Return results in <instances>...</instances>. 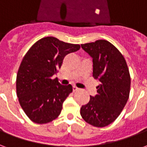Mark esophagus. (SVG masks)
Segmentation results:
<instances>
[{
  "label": "esophagus",
  "instance_id": "34e87169",
  "mask_svg": "<svg viewBox=\"0 0 147 147\" xmlns=\"http://www.w3.org/2000/svg\"><path fill=\"white\" fill-rule=\"evenodd\" d=\"M72 89H73V91L74 92H75V91H77V90H79V88H78V87H76V86H73V88H72Z\"/></svg>",
  "mask_w": 147,
  "mask_h": 147
}]
</instances>
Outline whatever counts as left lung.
<instances>
[{
  "label": "left lung",
  "mask_w": 147,
  "mask_h": 147,
  "mask_svg": "<svg viewBox=\"0 0 147 147\" xmlns=\"http://www.w3.org/2000/svg\"><path fill=\"white\" fill-rule=\"evenodd\" d=\"M93 59V77L98 80L97 94L80 109L86 123L102 127L119 117L129 98L131 77L126 61L113 44L106 40L82 44Z\"/></svg>",
  "instance_id": "left-lung-1"
}]
</instances>
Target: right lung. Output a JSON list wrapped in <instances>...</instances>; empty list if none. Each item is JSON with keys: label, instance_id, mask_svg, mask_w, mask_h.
<instances>
[{"label": "right lung", "instance_id": "right-lung-1", "mask_svg": "<svg viewBox=\"0 0 147 147\" xmlns=\"http://www.w3.org/2000/svg\"><path fill=\"white\" fill-rule=\"evenodd\" d=\"M80 49V45L46 37L25 54L16 76V94L23 110L33 122L47 123L61 114L72 86L61 85L52 77L61 68L64 57Z\"/></svg>", "mask_w": 147, "mask_h": 147}]
</instances>
